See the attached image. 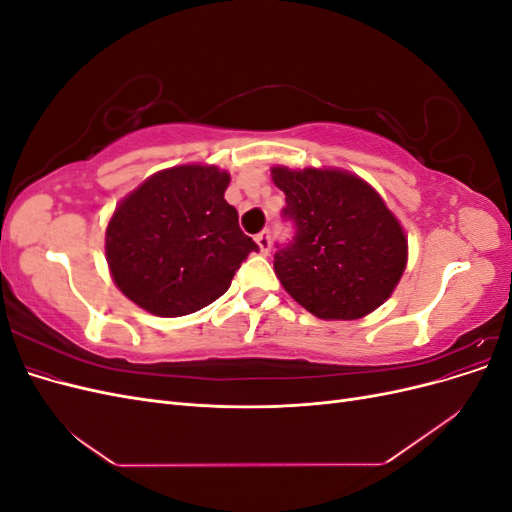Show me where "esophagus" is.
<instances>
[{
    "label": "esophagus",
    "instance_id": "34e87169",
    "mask_svg": "<svg viewBox=\"0 0 512 512\" xmlns=\"http://www.w3.org/2000/svg\"><path fill=\"white\" fill-rule=\"evenodd\" d=\"M256 243H258L262 254H269L271 252V232L269 230L260 232V235H256Z\"/></svg>",
    "mask_w": 512,
    "mask_h": 512
}]
</instances>
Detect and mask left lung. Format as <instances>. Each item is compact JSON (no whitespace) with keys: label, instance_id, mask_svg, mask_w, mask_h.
Instances as JSON below:
<instances>
[{"label":"left lung","instance_id":"1","mask_svg":"<svg viewBox=\"0 0 512 512\" xmlns=\"http://www.w3.org/2000/svg\"><path fill=\"white\" fill-rule=\"evenodd\" d=\"M294 237L273 269L290 297L322 320H356L391 297L408 239L380 194L346 170L271 168Z\"/></svg>","mask_w":512,"mask_h":512}]
</instances>
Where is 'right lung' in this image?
Wrapping results in <instances>:
<instances>
[{
  "instance_id": "obj_1",
  "label": "right lung",
  "mask_w": 512,
  "mask_h": 512,
  "mask_svg": "<svg viewBox=\"0 0 512 512\" xmlns=\"http://www.w3.org/2000/svg\"><path fill=\"white\" fill-rule=\"evenodd\" d=\"M230 175L185 164L151 175L121 200L106 228L117 288L162 318L198 312L228 290L258 245L226 203Z\"/></svg>"
}]
</instances>
